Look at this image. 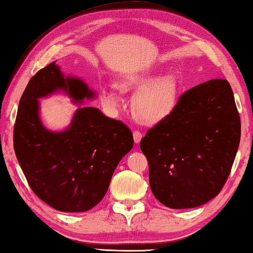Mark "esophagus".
<instances>
[{
    "mask_svg": "<svg viewBox=\"0 0 253 253\" xmlns=\"http://www.w3.org/2000/svg\"><path fill=\"white\" fill-rule=\"evenodd\" d=\"M132 136H134V142L136 144H138L140 142V139H142L143 134L138 129H135L134 131H132Z\"/></svg>",
    "mask_w": 253,
    "mask_h": 253,
    "instance_id": "1",
    "label": "esophagus"
}]
</instances>
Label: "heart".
Listing matches in <instances>:
<instances>
[{
    "label": "heart",
    "instance_id": "1",
    "mask_svg": "<svg viewBox=\"0 0 253 253\" xmlns=\"http://www.w3.org/2000/svg\"><path fill=\"white\" fill-rule=\"evenodd\" d=\"M151 74H139L128 76L119 81L123 90L141 89L132 100V111L138 121L153 124L161 121L173 110L178 96V80L176 76L169 74L151 81ZM101 101L108 109H115L118 106L119 96L114 87L101 89Z\"/></svg>",
    "mask_w": 253,
    "mask_h": 253
}]
</instances>
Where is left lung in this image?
<instances>
[{
    "label": "left lung",
    "instance_id": "1",
    "mask_svg": "<svg viewBox=\"0 0 253 253\" xmlns=\"http://www.w3.org/2000/svg\"><path fill=\"white\" fill-rule=\"evenodd\" d=\"M240 137L228 80L211 79L188 89L140 140L154 196L170 209L200 207L215 198L230 175Z\"/></svg>",
    "mask_w": 253,
    "mask_h": 253
}]
</instances>
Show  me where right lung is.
Returning a JSON list of instances; mask_svg holds the SVG:
<instances>
[{"label": "right lung", "mask_w": 253, "mask_h": 253, "mask_svg": "<svg viewBox=\"0 0 253 253\" xmlns=\"http://www.w3.org/2000/svg\"><path fill=\"white\" fill-rule=\"evenodd\" d=\"M63 90L75 101L95 97L84 81L62 75L55 62L30 79L19 102L13 144L16 158L31 190L61 212H84L100 202L114 170L132 148L129 128L99 109L76 111L65 131L45 129L38 98Z\"/></svg>", "instance_id": "obj_1"}]
</instances>
